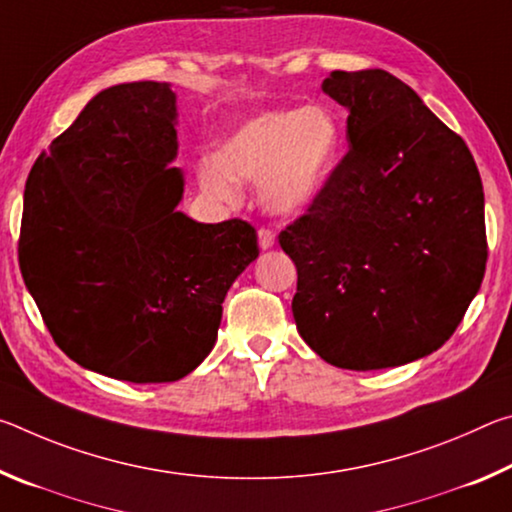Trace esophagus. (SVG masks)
<instances>
[{
    "label": "esophagus",
    "instance_id": "34e87169",
    "mask_svg": "<svg viewBox=\"0 0 512 512\" xmlns=\"http://www.w3.org/2000/svg\"><path fill=\"white\" fill-rule=\"evenodd\" d=\"M257 239H259V248H262V250L273 248V244H275V235L268 228H259Z\"/></svg>",
    "mask_w": 512,
    "mask_h": 512
}]
</instances>
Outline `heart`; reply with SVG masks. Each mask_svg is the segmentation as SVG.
<instances>
[{"mask_svg":"<svg viewBox=\"0 0 512 512\" xmlns=\"http://www.w3.org/2000/svg\"><path fill=\"white\" fill-rule=\"evenodd\" d=\"M341 149L339 119L325 106L268 110L246 119L221 146L198 160V183L219 203H237L239 180L257 183L264 210L298 214L329 183Z\"/></svg>","mask_w":512,"mask_h":512,"instance_id":"b5f03b06","label":"heart"}]
</instances>
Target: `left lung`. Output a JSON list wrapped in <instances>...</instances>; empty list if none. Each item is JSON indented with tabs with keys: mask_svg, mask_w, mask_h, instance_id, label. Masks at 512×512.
Listing matches in <instances>:
<instances>
[{
	"mask_svg": "<svg viewBox=\"0 0 512 512\" xmlns=\"http://www.w3.org/2000/svg\"><path fill=\"white\" fill-rule=\"evenodd\" d=\"M350 151L280 232L298 268L291 309L320 359L404 366L438 350L481 289L483 185L465 142L384 69L332 72Z\"/></svg>",
	"mask_w": 512,
	"mask_h": 512,
	"instance_id": "8db88e82",
	"label": "left lung"
}]
</instances>
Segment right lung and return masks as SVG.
<instances>
[{"mask_svg":"<svg viewBox=\"0 0 512 512\" xmlns=\"http://www.w3.org/2000/svg\"><path fill=\"white\" fill-rule=\"evenodd\" d=\"M176 92H99L40 153L24 189L20 271L54 341L99 375L162 384L212 352L223 300L259 255L250 223L178 210Z\"/></svg>","mask_w":512,"mask_h":512,"instance_id":"add662e5","label":"right lung"}]
</instances>
